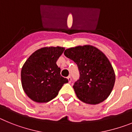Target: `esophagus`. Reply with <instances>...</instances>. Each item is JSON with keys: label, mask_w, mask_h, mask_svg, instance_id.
Masks as SVG:
<instances>
[{"label": "esophagus", "mask_w": 132, "mask_h": 132, "mask_svg": "<svg viewBox=\"0 0 132 132\" xmlns=\"http://www.w3.org/2000/svg\"><path fill=\"white\" fill-rule=\"evenodd\" d=\"M67 78H68V82H69V83H70L71 81H72V78H71L70 76H68Z\"/></svg>", "instance_id": "obj_1"}]
</instances>
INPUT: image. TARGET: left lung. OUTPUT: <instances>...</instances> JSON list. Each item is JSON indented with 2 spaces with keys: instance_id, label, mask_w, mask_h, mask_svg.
<instances>
[{
  "instance_id": "8db88e82",
  "label": "left lung",
  "mask_w": 132,
  "mask_h": 132,
  "mask_svg": "<svg viewBox=\"0 0 132 132\" xmlns=\"http://www.w3.org/2000/svg\"><path fill=\"white\" fill-rule=\"evenodd\" d=\"M64 54L78 67L80 78L73 86L78 98L94 105L107 99L114 88L116 76L106 55L91 45L70 48Z\"/></svg>"
}]
</instances>
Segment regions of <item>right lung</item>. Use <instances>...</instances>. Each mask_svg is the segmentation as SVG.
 <instances>
[{"instance_id": "add662e5", "label": "right lung", "mask_w": 132, "mask_h": 132, "mask_svg": "<svg viewBox=\"0 0 132 132\" xmlns=\"http://www.w3.org/2000/svg\"><path fill=\"white\" fill-rule=\"evenodd\" d=\"M65 50L63 47H44L32 54L21 70V82L26 94L38 103L56 98L67 78L60 75L56 62Z\"/></svg>"}]
</instances>
